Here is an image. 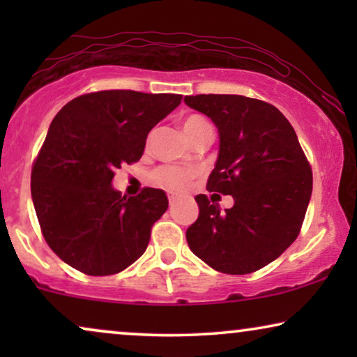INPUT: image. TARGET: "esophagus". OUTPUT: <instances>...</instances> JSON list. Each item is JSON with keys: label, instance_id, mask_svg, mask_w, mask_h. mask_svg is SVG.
I'll use <instances>...</instances> for the list:
<instances>
[{"label": "esophagus", "instance_id": "obj_1", "mask_svg": "<svg viewBox=\"0 0 357 357\" xmlns=\"http://www.w3.org/2000/svg\"><path fill=\"white\" fill-rule=\"evenodd\" d=\"M175 199H177V197H175V195H172V193H169V203L174 204Z\"/></svg>", "mask_w": 357, "mask_h": 357}]
</instances>
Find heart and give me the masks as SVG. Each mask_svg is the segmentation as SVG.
<instances>
[{"mask_svg": "<svg viewBox=\"0 0 357 357\" xmlns=\"http://www.w3.org/2000/svg\"><path fill=\"white\" fill-rule=\"evenodd\" d=\"M182 130L187 138L192 141L199 138L206 131H211V125L208 123L206 119H203L202 115H188L185 116L182 121ZM195 170L175 167V165H162V167L155 169L151 174V180L158 187L167 190V192H183L187 188L190 180L195 177Z\"/></svg>", "mask_w": 357, "mask_h": 357, "instance_id": "b5f03b06", "label": "heart"}]
</instances>
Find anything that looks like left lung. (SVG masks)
I'll use <instances>...</instances> for the list:
<instances>
[{"mask_svg": "<svg viewBox=\"0 0 357 357\" xmlns=\"http://www.w3.org/2000/svg\"><path fill=\"white\" fill-rule=\"evenodd\" d=\"M185 104L216 125L219 154L208 192L232 195L221 211L195 197L187 229L195 255L227 275H248L276 260L299 236L312 195V169L296 131L275 105L243 96H187Z\"/></svg>", "mask_w": 357, "mask_h": 357, "instance_id": "left-lung-1", "label": "left lung"}]
</instances>
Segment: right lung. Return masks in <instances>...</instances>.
<instances>
[{"mask_svg": "<svg viewBox=\"0 0 357 357\" xmlns=\"http://www.w3.org/2000/svg\"><path fill=\"white\" fill-rule=\"evenodd\" d=\"M180 94L100 91L76 97L53 119L31 175L42 234L68 265L91 276L123 271L143 255L167 211L162 190L121 197L115 170L143 155L148 133Z\"/></svg>", "mask_w": 357, "mask_h": 357, "instance_id": "add662e5", "label": "right lung"}]
</instances>
